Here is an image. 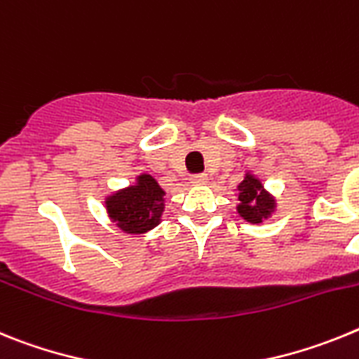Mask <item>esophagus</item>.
<instances>
[{"mask_svg": "<svg viewBox=\"0 0 359 359\" xmlns=\"http://www.w3.org/2000/svg\"><path fill=\"white\" fill-rule=\"evenodd\" d=\"M205 182H208V177H205V175L191 177V184H193V186H204Z\"/></svg>", "mask_w": 359, "mask_h": 359, "instance_id": "1", "label": "esophagus"}]
</instances>
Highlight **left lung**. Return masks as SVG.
I'll return each mask as SVG.
<instances>
[{"instance_id": "1", "label": "left lung", "mask_w": 359, "mask_h": 359, "mask_svg": "<svg viewBox=\"0 0 359 359\" xmlns=\"http://www.w3.org/2000/svg\"><path fill=\"white\" fill-rule=\"evenodd\" d=\"M238 205L236 213L249 224H262L276 210V198L264 188V184L251 171L238 184Z\"/></svg>"}]
</instances>
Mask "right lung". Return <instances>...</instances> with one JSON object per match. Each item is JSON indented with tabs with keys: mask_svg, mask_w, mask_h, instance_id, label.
<instances>
[{
	"mask_svg": "<svg viewBox=\"0 0 359 359\" xmlns=\"http://www.w3.org/2000/svg\"><path fill=\"white\" fill-rule=\"evenodd\" d=\"M166 191L149 173H141L128 188L117 189L104 201L106 213L121 231L144 235L161 224Z\"/></svg>",
	"mask_w": 359,
	"mask_h": 359,
	"instance_id": "add662e5",
	"label": "right lung"
}]
</instances>
